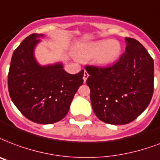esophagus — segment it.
I'll use <instances>...</instances> for the list:
<instances>
[{
	"label": "esophagus",
	"mask_w": 160,
	"mask_h": 160,
	"mask_svg": "<svg viewBox=\"0 0 160 160\" xmlns=\"http://www.w3.org/2000/svg\"><path fill=\"white\" fill-rule=\"evenodd\" d=\"M88 77H89V74L85 70V72H84V76H83V80H84L85 82L86 81V80L88 79Z\"/></svg>",
	"instance_id": "esophagus-1"
}]
</instances>
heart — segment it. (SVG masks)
<instances>
[{"instance_id":"obj_1","label":"heart","mask_w":160,"mask_h":160,"mask_svg":"<svg viewBox=\"0 0 160 160\" xmlns=\"http://www.w3.org/2000/svg\"><path fill=\"white\" fill-rule=\"evenodd\" d=\"M122 52V47L119 41L115 39L100 40L89 43L81 49L84 58H93L97 66L108 67L119 59Z\"/></svg>"}]
</instances>
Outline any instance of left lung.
<instances>
[{
  "mask_svg": "<svg viewBox=\"0 0 160 160\" xmlns=\"http://www.w3.org/2000/svg\"><path fill=\"white\" fill-rule=\"evenodd\" d=\"M126 49L112 66H86V84L96 116L106 123L123 125L135 120L153 92V60L134 38H125Z\"/></svg>",
  "mask_w": 160,
  "mask_h": 160,
  "instance_id": "obj_1",
  "label": "left lung"
}]
</instances>
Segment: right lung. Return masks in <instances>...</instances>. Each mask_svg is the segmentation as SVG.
I'll use <instances>...</instances> for the list:
<instances>
[{
	"label": "right lung",
	"instance_id": "1",
	"mask_svg": "<svg viewBox=\"0 0 160 160\" xmlns=\"http://www.w3.org/2000/svg\"><path fill=\"white\" fill-rule=\"evenodd\" d=\"M43 34L33 33L21 42L12 54L8 90L18 109L33 122L52 124L67 115L75 94L83 84L84 70L71 75L63 64L41 65L34 50Z\"/></svg>",
	"mask_w": 160,
	"mask_h": 160
}]
</instances>
